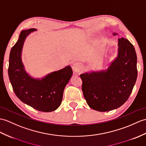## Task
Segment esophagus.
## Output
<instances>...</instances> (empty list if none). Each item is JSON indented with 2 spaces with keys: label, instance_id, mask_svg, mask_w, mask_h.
Segmentation results:
<instances>
[{
  "label": "esophagus",
  "instance_id": "34e87169",
  "mask_svg": "<svg viewBox=\"0 0 146 146\" xmlns=\"http://www.w3.org/2000/svg\"><path fill=\"white\" fill-rule=\"evenodd\" d=\"M82 68V65L80 62H75L73 64L72 68L75 73H78L80 72V70Z\"/></svg>",
  "mask_w": 146,
  "mask_h": 146
}]
</instances>
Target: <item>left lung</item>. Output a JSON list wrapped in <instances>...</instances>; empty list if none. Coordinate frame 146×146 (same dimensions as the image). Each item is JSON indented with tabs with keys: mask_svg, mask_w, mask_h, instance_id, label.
Wrapping results in <instances>:
<instances>
[{
	"mask_svg": "<svg viewBox=\"0 0 146 146\" xmlns=\"http://www.w3.org/2000/svg\"><path fill=\"white\" fill-rule=\"evenodd\" d=\"M137 76L135 48L127 39L122 37L118 39L117 56L106 70L80 74L87 104L92 109L101 112L121 106L132 93Z\"/></svg>",
	"mask_w": 146,
	"mask_h": 146,
	"instance_id": "obj_1",
	"label": "left lung"
}]
</instances>
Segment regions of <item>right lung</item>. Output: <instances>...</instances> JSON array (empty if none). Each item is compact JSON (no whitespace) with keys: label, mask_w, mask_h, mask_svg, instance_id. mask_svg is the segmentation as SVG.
I'll return each instance as SVG.
<instances>
[{"label":"right lung","mask_w":146,"mask_h":146,"mask_svg":"<svg viewBox=\"0 0 146 146\" xmlns=\"http://www.w3.org/2000/svg\"><path fill=\"white\" fill-rule=\"evenodd\" d=\"M35 29L23 30L9 55L8 74L16 96L23 103L43 112L56 110L62 103L63 91L73 74L70 65L34 78L26 72L22 61V51L27 36Z\"/></svg>","instance_id":"1"}]
</instances>
